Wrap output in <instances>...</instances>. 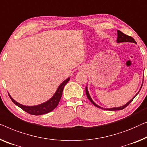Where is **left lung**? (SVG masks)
I'll use <instances>...</instances> for the list:
<instances>
[{"mask_svg":"<svg viewBox=\"0 0 147 147\" xmlns=\"http://www.w3.org/2000/svg\"><path fill=\"white\" fill-rule=\"evenodd\" d=\"M117 42H133V43H136V42H135V40H134V38H132L131 36H128V35H126V34H125L124 33H123L122 32H121L120 30H117ZM142 88V87H141ZM140 90H141V89H140ZM86 95H87V97H88V98L89 99V101H90L91 103H92L93 105H94L95 107H99V108H101V107H99V105H97V104H95L94 102H93V101L92 99H91V97H90V95H89V93H88V88H87V87H86ZM139 92H138V93H139ZM137 93V94H138ZM135 95V96H136ZM135 96L133 97V99H132L131 100H130V101H129L128 103H127V104H125V105H123V106H122V107H116V108H110V109H103V108H101L102 109H107V110H109V111H117V110H121V109H125V107H127V106H128L129 104L131 103V102L133 101V99L135 98Z\"/></svg>","mask_w":147,"mask_h":147,"instance_id":"8db88e82","label":"left lung"}]
</instances>
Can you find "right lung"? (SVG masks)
<instances>
[{
	"label": "right lung",
	"instance_id": "1",
	"mask_svg": "<svg viewBox=\"0 0 147 147\" xmlns=\"http://www.w3.org/2000/svg\"><path fill=\"white\" fill-rule=\"evenodd\" d=\"M69 80V78H67V80H65L64 81V82L61 83L58 89H57L56 92L55 93L54 96H53L50 100H48V101L45 102V103L40 104V105H38L25 106L21 105V104L18 103V102L14 101L9 94H8V95H9L10 98L11 99L12 102H13L15 105L18 106L19 107L24 110V111L27 112L28 113L33 115H41L46 114L49 112H51L58 106L59 102L60 101L61 95H62L63 88H64L65 84L68 82Z\"/></svg>",
	"mask_w": 147,
	"mask_h": 147
}]
</instances>
